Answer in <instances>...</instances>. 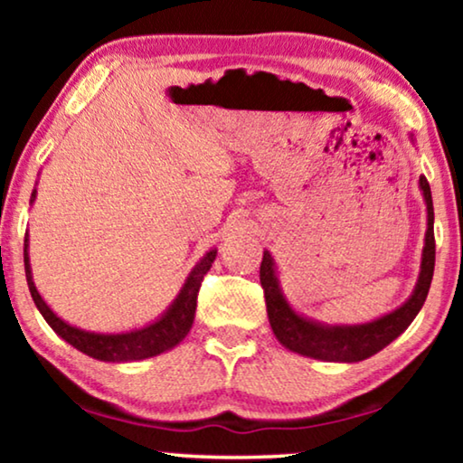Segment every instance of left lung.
I'll return each mask as SVG.
<instances>
[{
    "instance_id": "1",
    "label": "left lung",
    "mask_w": 463,
    "mask_h": 463,
    "mask_svg": "<svg viewBox=\"0 0 463 463\" xmlns=\"http://www.w3.org/2000/svg\"><path fill=\"white\" fill-rule=\"evenodd\" d=\"M411 143L415 145L413 135H411ZM420 189L423 202H426L428 230L426 238H423L421 265L415 288L402 306L371 322H363V325H325V322L312 320L297 312L288 303L287 295H284L274 257H271L269 250H263L259 278H261L265 293L269 326L276 339L287 350L314 360H325V363H360V360H366L373 354L382 352L385 345H390L392 341L407 331L415 316L420 314L423 301H426L430 284H432L436 259L434 206L426 176H420Z\"/></svg>"
}]
</instances>
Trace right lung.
Instances as JSON below:
<instances>
[{
    "instance_id": "1",
    "label": "right lung",
    "mask_w": 463,
    "mask_h": 463,
    "mask_svg": "<svg viewBox=\"0 0 463 463\" xmlns=\"http://www.w3.org/2000/svg\"><path fill=\"white\" fill-rule=\"evenodd\" d=\"M35 198L37 189H33V194H31V204H33ZM214 259H217V249H211L194 265V269L189 271L187 280L181 287L179 295L175 297V301L156 320H151L149 325L124 333H94L69 325L61 316H56L48 303L42 299L40 290H37L33 282V271H31L29 233L24 236V276H27L29 293L33 297V303L40 309L43 320L48 322L50 328L61 339H65L69 345H73L75 350H80L90 358L103 360V363H135V360L157 356V354H164L173 350L175 345H179L187 337L189 328L194 325L202 278L211 269Z\"/></svg>"
}]
</instances>
